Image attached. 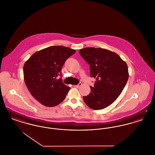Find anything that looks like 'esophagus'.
<instances>
[{
	"mask_svg": "<svg viewBox=\"0 0 155 155\" xmlns=\"http://www.w3.org/2000/svg\"><path fill=\"white\" fill-rule=\"evenodd\" d=\"M81 85V83L80 82L78 84H77V85H74V87H75V88H79Z\"/></svg>",
	"mask_w": 155,
	"mask_h": 155,
	"instance_id": "esophagus-1",
	"label": "esophagus"
}]
</instances>
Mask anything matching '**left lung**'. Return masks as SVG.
Wrapping results in <instances>:
<instances>
[{"label":"left lung","instance_id":"1","mask_svg":"<svg viewBox=\"0 0 155 155\" xmlns=\"http://www.w3.org/2000/svg\"><path fill=\"white\" fill-rule=\"evenodd\" d=\"M79 53L90 65L91 77L96 80L84 101L92 109H104L116 100L124 88L129 77L127 64L117 53L104 48L87 47L80 50Z\"/></svg>","mask_w":155,"mask_h":155}]
</instances>
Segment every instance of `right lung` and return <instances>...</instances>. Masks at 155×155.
I'll list each match as a JSON object with an SVG mask.
<instances>
[{"mask_svg":"<svg viewBox=\"0 0 155 155\" xmlns=\"http://www.w3.org/2000/svg\"><path fill=\"white\" fill-rule=\"evenodd\" d=\"M75 50L64 46L48 47L32 55L23 66L24 80L32 96L42 105L53 107L64 100L70 88L62 82L65 61Z\"/></svg>","mask_w":155,"mask_h":155,"instance_id":"1","label":"right lung"}]
</instances>
